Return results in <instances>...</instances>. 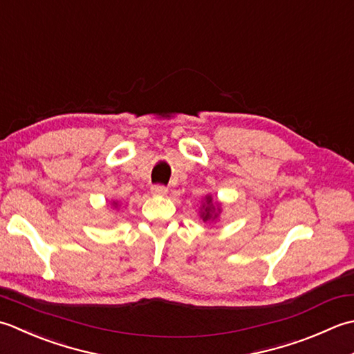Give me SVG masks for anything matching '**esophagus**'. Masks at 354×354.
I'll return each instance as SVG.
<instances>
[{
  "instance_id": "obj_1",
  "label": "esophagus",
  "mask_w": 354,
  "mask_h": 354,
  "mask_svg": "<svg viewBox=\"0 0 354 354\" xmlns=\"http://www.w3.org/2000/svg\"><path fill=\"white\" fill-rule=\"evenodd\" d=\"M167 192H168V187L163 185L151 186V194H154V196H167Z\"/></svg>"
}]
</instances>
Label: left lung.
I'll return each mask as SVG.
<instances>
[{
    "label": "left lung",
    "mask_w": 354,
    "mask_h": 354,
    "mask_svg": "<svg viewBox=\"0 0 354 354\" xmlns=\"http://www.w3.org/2000/svg\"><path fill=\"white\" fill-rule=\"evenodd\" d=\"M218 212H220V206L218 205H214L212 197L211 196H206L205 197V203L200 209V217L203 218V221H209V220H215L218 217Z\"/></svg>",
    "instance_id": "1"
}]
</instances>
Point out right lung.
I'll return each instance as SVG.
<instances>
[{
	"label": "right lung",
	"mask_w": 354,
	"mask_h": 354,
	"mask_svg": "<svg viewBox=\"0 0 354 354\" xmlns=\"http://www.w3.org/2000/svg\"><path fill=\"white\" fill-rule=\"evenodd\" d=\"M113 205H114V206H116V205H118V203H113Z\"/></svg>",
	"instance_id": "1"
}]
</instances>
